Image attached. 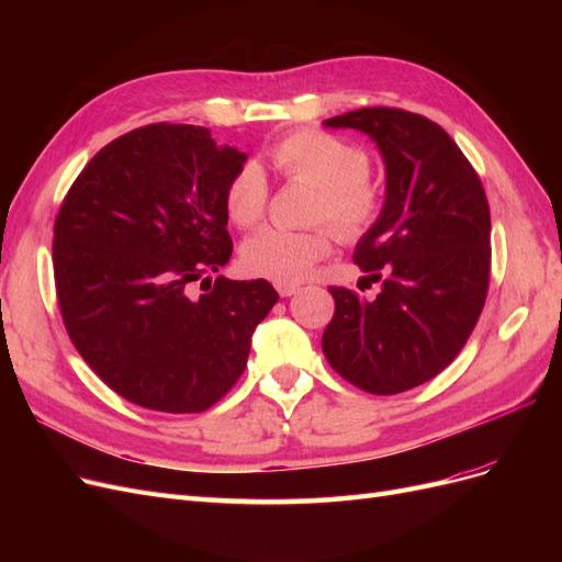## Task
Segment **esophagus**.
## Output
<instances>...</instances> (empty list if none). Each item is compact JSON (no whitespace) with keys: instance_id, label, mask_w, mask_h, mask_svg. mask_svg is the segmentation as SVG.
I'll use <instances>...</instances> for the list:
<instances>
[{"instance_id":"34e87169","label":"esophagus","mask_w":562,"mask_h":562,"mask_svg":"<svg viewBox=\"0 0 562 562\" xmlns=\"http://www.w3.org/2000/svg\"><path fill=\"white\" fill-rule=\"evenodd\" d=\"M277 291L281 297H291V295L300 293V285L297 283H277Z\"/></svg>"}]
</instances>
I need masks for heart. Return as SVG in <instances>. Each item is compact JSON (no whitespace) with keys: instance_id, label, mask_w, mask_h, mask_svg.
I'll use <instances>...</instances> for the list:
<instances>
[{"instance_id":"b5f03b06","label":"heart","mask_w":562,"mask_h":562,"mask_svg":"<svg viewBox=\"0 0 562 562\" xmlns=\"http://www.w3.org/2000/svg\"><path fill=\"white\" fill-rule=\"evenodd\" d=\"M269 161L291 182L318 190L314 223H330L345 241H359L382 213V190L370 180L368 151L326 131H293L269 149ZM269 184L258 164L236 168L225 190V211L236 227H255L267 213ZM333 229L321 225L304 232L269 227L248 236L241 262L255 277L279 283L302 281L333 250Z\"/></svg>"}]
</instances>
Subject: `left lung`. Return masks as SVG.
<instances>
[{"label":"left lung","mask_w":562,"mask_h":562,"mask_svg":"<svg viewBox=\"0 0 562 562\" xmlns=\"http://www.w3.org/2000/svg\"><path fill=\"white\" fill-rule=\"evenodd\" d=\"M378 143L384 206L353 262L375 300L330 285L333 321L321 347L333 370L368 394L391 396L448 368L479 321L490 285V206L479 173L431 119L363 108L323 122Z\"/></svg>","instance_id":"obj_1"}]
</instances>
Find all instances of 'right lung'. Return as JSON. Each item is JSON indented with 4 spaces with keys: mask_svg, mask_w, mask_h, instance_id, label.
Returning <instances> with one entry per match:
<instances>
[{
    "mask_svg": "<svg viewBox=\"0 0 562 562\" xmlns=\"http://www.w3.org/2000/svg\"><path fill=\"white\" fill-rule=\"evenodd\" d=\"M244 164L246 151L215 145L209 128L149 124L100 149L63 199V323L95 375L135 405L209 411L241 378L279 300L265 279L206 277L229 262L225 190Z\"/></svg>",
    "mask_w": 562,
    "mask_h": 562,
    "instance_id": "obj_1",
    "label": "right lung"
}]
</instances>
